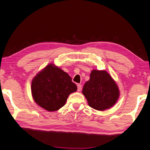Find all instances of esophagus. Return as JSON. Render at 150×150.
<instances>
[{
    "label": "esophagus",
    "mask_w": 150,
    "mask_h": 150,
    "mask_svg": "<svg viewBox=\"0 0 150 150\" xmlns=\"http://www.w3.org/2000/svg\"><path fill=\"white\" fill-rule=\"evenodd\" d=\"M81 89H82V85L81 84H77V91H79V92H80L81 91Z\"/></svg>",
    "instance_id": "34e87169"
}]
</instances>
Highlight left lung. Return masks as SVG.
Here are the masks:
<instances>
[{"mask_svg":"<svg viewBox=\"0 0 150 150\" xmlns=\"http://www.w3.org/2000/svg\"><path fill=\"white\" fill-rule=\"evenodd\" d=\"M82 94L93 109L105 110L116 104L120 92L116 81L107 71L93 69L90 79L83 85Z\"/></svg>","mask_w":150,"mask_h":150,"instance_id":"8db88e82","label":"left lung"}]
</instances>
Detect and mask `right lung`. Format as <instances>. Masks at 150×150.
<instances>
[{"label":"right lung","mask_w":150,"mask_h":150,"mask_svg":"<svg viewBox=\"0 0 150 150\" xmlns=\"http://www.w3.org/2000/svg\"><path fill=\"white\" fill-rule=\"evenodd\" d=\"M76 90L77 87L69 75L53 63L38 72L31 82L34 101L49 112L63 107L69 95Z\"/></svg>","instance_id":"add662e5"}]
</instances>
